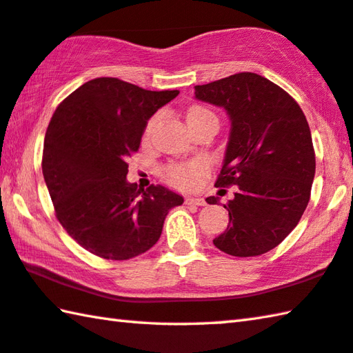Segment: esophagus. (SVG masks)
<instances>
[{
    "mask_svg": "<svg viewBox=\"0 0 353 353\" xmlns=\"http://www.w3.org/2000/svg\"><path fill=\"white\" fill-rule=\"evenodd\" d=\"M185 203L187 205H197V207H203L205 203V199L203 197H187L185 199Z\"/></svg>",
    "mask_w": 353,
    "mask_h": 353,
    "instance_id": "1",
    "label": "esophagus"
}]
</instances>
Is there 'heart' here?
<instances>
[{
  "mask_svg": "<svg viewBox=\"0 0 353 353\" xmlns=\"http://www.w3.org/2000/svg\"><path fill=\"white\" fill-rule=\"evenodd\" d=\"M205 120H216V115L210 110H207V108L199 106V105L188 108V111H187L188 126L199 125ZM154 121H156V119H152L150 121L148 126H146V132L151 131ZM205 168H207V166H205V163H202V162H194L191 165H177V166H171L168 171V176L172 182L181 185V187H193L197 181V177L202 174Z\"/></svg>",
  "mask_w": 353,
  "mask_h": 353,
  "instance_id": "1",
  "label": "heart"
}]
</instances>
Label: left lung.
Here are the masks:
<instances>
[{
	"label": "left lung",
	"mask_w": 353,
	"mask_h": 353,
	"mask_svg": "<svg viewBox=\"0 0 353 353\" xmlns=\"http://www.w3.org/2000/svg\"><path fill=\"white\" fill-rule=\"evenodd\" d=\"M194 99L222 108L230 120L216 185L238 190L223 205L228 227L213 243L239 258L267 253L298 225L310 199L315 151L305 115L284 89L253 72L196 86Z\"/></svg>",
	"instance_id": "obj_1"
}]
</instances>
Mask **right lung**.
<instances>
[{
    "label": "right lung",
    "mask_w": 353,
    "mask_h": 353,
    "mask_svg": "<svg viewBox=\"0 0 353 353\" xmlns=\"http://www.w3.org/2000/svg\"><path fill=\"white\" fill-rule=\"evenodd\" d=\"M177 94L101 77L75 89L50 119L44 182L57 219L92 254L125 261L145 253L159 241L168 211L183 203L163 185L137 191L126 179L148 120Z\"/></svg>",
    "instance_id": "add662e5"
}]
</instances>
